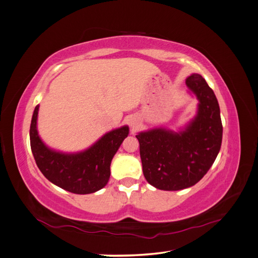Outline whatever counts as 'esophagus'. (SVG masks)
Here are the masks:
<instances>
[{
    "mask_svg": "<svg viewBox=\"0 0 258 258\" xmlns=\"http://www.w3.org/2000/svg\"><path fill=\"white\" fill-rule=\"evenodd\" d=\"M129 124H130V127L133 128V130H136L138 127V121L136 120V119H130Z\"/></svg>",
    "mask_w": 258,
    "mask_h": 258,
    "instance_id": "obj_1",
    "label": "esophagus"
}]
</instances>
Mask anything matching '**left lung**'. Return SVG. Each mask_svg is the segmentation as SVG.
<instances>
[{
    "mask_svg": "<svg viewBox=\"0 0 258 258\" xmlns=\"http://www.w3.org/2000/svg\"><path fill=\"white\" fill-rule=\"evenodd\" d=\"M199 100L198 114L181 133L152 129L136 138L140 144L143 175L162 190H180L202 179L221 148L222 122L215 93L199 74L186 79Z\"/></svg>",
    "mask_w": 258,
    "mask_h": 258,
    "instance_id": "1",
    "label": "left lung"
}]
</instances>
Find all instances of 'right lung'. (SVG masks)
I'll list each match as a JSON object with an SVG mask.
<instances>
[{"label":"right lung","mask_w":258,"mask_h":258,"mask_svg":"<svg viewBox=\"0 0 258 258\" xmlns=\"http://www.w3.org/2000/svg\"><path fill=\"white\" fill-rule=\"evenodd\" d=\"M37 105L31 118L29 137L30 148L36 164L48 180L73 194L95 192L107 184L110 176V163L120 144L127 138V125L110 133L87 149L77 154H64L47 148L37 133Z\"/></svg>","instance_id":"1"}]
</instances>
